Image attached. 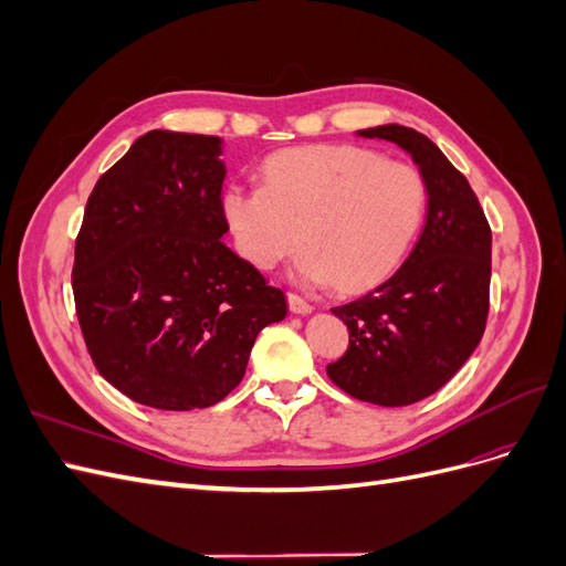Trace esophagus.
Here are the masks:
<instances>
[{
  "label": "esophagus",
  "mask_w": 566,
  "mask_h": 566,
  "mask_svg": "<svg viewBox=\"0 0 566 566\" xmlns=\"http://www.w3.org/2000/svg\"><path fill=\"white\" fill-rule=\"evenodd\" d=\"M287 306H290V312L293 314H312L314 312V306L306 302L304 297H300V295H295V293H287Z\"/></svg>",
  "instance_id": "esophagus-1"
}]
</instances>
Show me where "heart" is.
Segmentation results:
<instances>
[{"mask_svg":"<svg viewBox=\"0 0 566 566\" xmlns=\"http://www.w3.org/2000/svg\"><path fill=\"white\" fill-rule=\"evenodd\" d=\"M264 186H231L224 217L235 248L273 269L300 243L297 276L361 293L391 276L422 229L427 184L420 169L370 148L323 144L271 156Z\"/></svg>","mask_w":566,"mask_h":566,"instance_id":"heart-1","label":"heart"}]
</instances>
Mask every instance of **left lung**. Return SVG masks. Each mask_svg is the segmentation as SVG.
<instances>
[{"instance_id": "8db88e82", "label": "left lung", "mask_w": 566, "mask_h": 566, "mask_svg": "<svg viewBox=\"0 0 566 566\" xmlns=\"http://www.w3.org/2000/svg\"><path fill=\"white\" fill-rule=\"evenodd\" d=\"M358 136L410 153L427 184V219L391 279L333 310L349 347L328 378L358 401L408 406L447 385L484 335L491 227L468 179L424 134L382 125Z\"/></svg>"}]
</instances>
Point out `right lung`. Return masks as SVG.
I'll use <instances>...</instances> for the list:
<instances>
[{"instance_id": "add662e5", "label": "right lung", "mask_w": 566, "mask_h": 566, "mask_svg": "<svg viewBox=\"0 0 566 566\" xmlns=\"http://www.w3.org/2000/svg\"><path fill=\"white\" fill-rule=\"evenodd\" d=\"M221 139L139 136L84 208L73 295L96 370L136 403L214 406L243 380L283 290L221 243Z\"/></svg>"}]
</instances>
